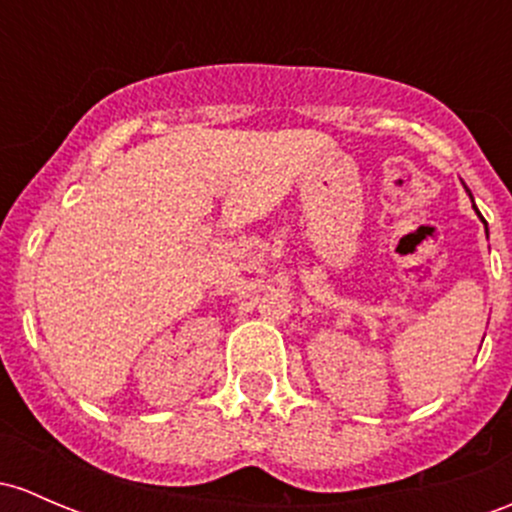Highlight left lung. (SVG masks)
<instances>
[{"label":"left lung","mask_w":512,"mask_h":512,"mask_svg":"<svg viewBox=\"0 0 512 512\" xmlns=\"http://www.w3.org/2000/svg\"><path fill=\"white\" fill-rule=\"evenodd\" d=\"M461 184H464V181H461ZM464 188H466V193H469V198H471V206H473V211H476V215H478V218H481L483 228H486V235H488V223H486V220H483V215H481V211H478V208H476V201H473V193H471V188H469V186H466V184H464Z\"/></svg>","instance_id":"obj_1"}]
</instances>
